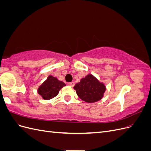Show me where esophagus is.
Segmentation results:
<instances>
[{
	"mask_svg": "<svg viewBox=\"0 0 151 151\" xmlns=\"http://www.w3.org/2000/svg\"><path fill=\"white\" fill-rule=\"evenodd\" d=\"M68 86H71V87H73L74 86V82H70V83H68Z\"/></svg>",
	"mask_w": 151,
	"mask_h": 151,
	"instance_id": "34e87169",
	"label": "esophagus"
}]
</instances>
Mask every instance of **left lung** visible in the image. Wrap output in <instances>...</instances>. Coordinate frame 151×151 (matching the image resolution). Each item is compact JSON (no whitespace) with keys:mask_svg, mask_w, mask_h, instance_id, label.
Segmentation results:
<instances>
[{"mask_svg":"<svg viewBox=\"0 0 151 151\" xmlns=\"http://www.w3.org/2000/svg\"><path fill=\"white\" fill-rule=\"evenodd\" d=\"M74 89L82 100L87 103H94L103 98L106 87L92 74H88L77 83Z\"/></svg>","mask_w":151,"mask_h":151,"instance_id":"8db88e82","label":"left lung"}]
</instances>
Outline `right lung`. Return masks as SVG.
<instances>
[{"instance_id": "obj_1", "label": "right lung", "mask_w": 151, "mask_h": 151, "mask_svg": "<svg viewBox=\"0 0 151 151\" xmlns=\"http://www.w3.org/2000/svg\"><path fill=\"white\" fill-rule=\"evenodd\" d=\"M65 86L63 82L58 81L52 76H49L47 79L39 87L38 93L44 99H50L57 96L59 91Z\"/></svg>"}]
</instances>
